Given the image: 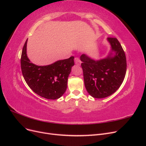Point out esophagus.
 <instances>
[{"instance_id": "esophagus-1", "label": "esophagus", "mask_w": 146, "mask_h": 146, "mask_svg": "<svg viewBox=\"0 0 146 146\" xmlns=\"http://www.w3.org/2000/svg\"><path fill=\"white\" fill-rule=\"evenodd\" d=\"M74 61H75V63H76V64H77V65H80L81 61L78 58H77V57H76V58H75Z\"/></svg>"}]
</instances>
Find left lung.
<instances>
[{
  "label": "left lung",
  "instance_id": "1",
  "mask_svg": "<svg viewBox=\"0 0 146 146\" xmlns=\"http://www.w3.org/2000/svg\"><path fill=\"white\" fill-rule=\"evenodd\" d=\"M107 40L111 50L107 58L96 61L86 54L80 56L85 86L94 98H105L113 94L125 76L126 57L120 42L116 38Z\"/></svg>",
  "mask_w": 146,
  "mask_h": 146
}]
</instances>
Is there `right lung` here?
<instances>
[{
	"label": "right lung",
	"instance_id": "obj_1",
	"mask_svg": "<svg viewBox=\"0 0 146 146\" xmlns=\"http://www.w3.org/2000/svg\"><path fill=\"white\" fill-rule=\"evenodd\" d=\"M26 40L21 58L22 73L28 86L38 95L47 99H59L67 88L68 79L74 65V57L58 60L47 66L32 63L27 55Z\"/></svg>",
	"mask_w": 146,
	"mask_h": 146
}]
</instances>
